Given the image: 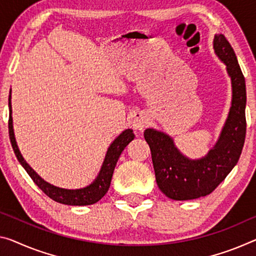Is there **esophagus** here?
Returning <instances> with one entry per match:
<instances>
[{"label":"esophagus","instance_id":"obj_1","mask_svg":"<svg viewBox=\"0 0 256 256\" xmlns=\"http://www.w3.org/2000/svg\"><path fill=\"white\" fill-rule=\"evenodd\" d=\"M148 119L145 113L143 112H136L135 114H132L130 118V124L134 129L136 130H143L145 126L148 124Z\"/></svg>","mask_w":256,"mask_h":256}]
</instances>
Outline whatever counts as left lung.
<instances>
[{
  "label": "left lung",
  "mask_w": 256,
  "mask_h": 256,
  "mask_svg": "<svg viewBox=\"0 0 256 256\" xmlns=\"http://www.w3.org/2000/svg\"><path fill=\"white\" fill-rule=\"evenodd\" d=\"M215 54L226 66L232 100L218 140L207 154L190 159L180 153L166 132L148 128L144 138L151 150L156 180L162 194L172 200H191L213 192L237 164L246 135V84L237 57L222 34H215Z\"/></svg>",
  "instance_id": "left-lung-1"
}]
</instances>
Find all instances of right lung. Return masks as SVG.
<instances>
[{
  "label": "right lung",
  "instance_id": "add662e5",
  "mask_svg": "<svg viewBox=\"0 0 256 256\" xmlns=\"http://www.w3.org/2000/svg\"><path fill=\"white\" fill-rule=\"evenodd\" d=\"M9 136L10 142L12 145L14 154L17 156L19 162H20L24 169L27 172V174L30 176V178L34 180V183L44 192V194L54 202L64 204L70 206H87L96 204L97 202L103 198L106 192L108 191L110 184H111L112 175L114 172L116 164L118 159L121 154V152L124 150V148L134 140L132 129H126L120 134L112 142L108 151H106L105 158L102 164L100 170L98 172L97 178L92 180L89 186L81 188H64L56 186H52L43 180L40 175L36 174V172L26 162L24 159L20 151H19L17 142H16L14 132V121H12V108H11V89L9 95Z\"/></svg>",
  "mask_w": 256,
  "mask_h": 256
}]
</instances>
